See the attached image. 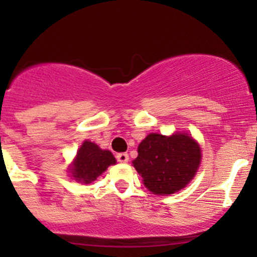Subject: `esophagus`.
Here are the masks:
<instances>
[{
  "instance_id": "1",
  "label": "esophagus",
  "mask_w": 257,
  "mask_h": 257,
  "mask_svg": "<svg viewBox=\"0 0 257 257\" xmlns=\"http://www.w3.org/2000/svg\"><path fill=\"white\" fill-rule=\"evenodd\" d=\"M116 160L119 163H126L129 160V157L126 153H119V154H116Z\"/></svg>"
}]
</instances>
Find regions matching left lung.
Returning a JSON list of instances; mask_svg holds the SVG:
<instances>
[{
	"label": "left lung",
	"mask_w": 257,
	"mask_h": 257,
	"mask_svg": "<svg viewBox=\"0 0 257 257\" xmlns=\"http://www.w3.org/2000/svg\"><path fill=\"white\" fill-rule=\"evenodd\" d=\"M200 148L191 137L152 133L139 144L134 168L152 193L168 195L183 189L200 164Z\"/></svg>",
	"instance_id": "obj_1"
}]
</instances>
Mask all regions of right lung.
I'll return each instance as SVG.
<instances>
[{
  "mask_svg": "<svg viewBox=\"0 0 257 257\" xmlns=\"http://www.w3.org/2000/svg\"><path fill=\"white\" fill-rule=\"evenodd\" d=\"M112 164H115V158L109 150H102L97 144L85 141L77 153L71 173L76 180L89 184Z\"/></svg>",
  "mask_w": 257,
  "mask_h": 257,
  "instance_id": "1",
  "label": "right lung"
}]
</instances>
